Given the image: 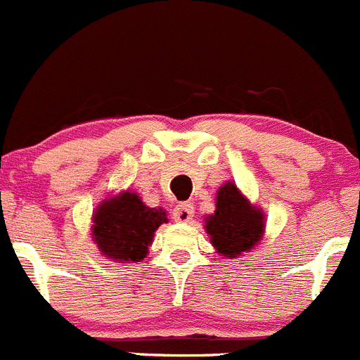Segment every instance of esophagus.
Listing matches in <instances>:
<instances>
[{
	"label": "esophagus",
	"instance_id": "esophagus-1",
	"mask_svg": "<svg viewBox=\"0 0 360 360\" xmlns=\"http://www.w3.org/2000/svg\"><path fill=\"white\" fill-rule=\"evenodd\" d=\"M194 215V205L191 201H184V203L176 205L173 210V219L176 222H189Z\"/></svg>",
	"mask_w": 360,
	"mask_h": 360
}]
</instances>
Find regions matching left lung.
<instances>
[{"label": "left lung", "instance_id": "left-lung-1", "mask_svg": "<svg viewBox=\"0 0 360 360\" xmlns=\"http://www.w3.org/2000/svg\"><path fill=\"white\" fill-rule=\"evenodd\" d=\"M263 215L251 207L235 184H224L217 193L215 214L207 219V231L219 252L237 258L249 251L263 233Z\"/></svg>", "mask_w": 360, "mask_h": 360}]
</instances>
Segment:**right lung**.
I'll return each instance as SVG.
<instances>
[{"mask_svg":"<svg viewBox=\"0 0 360 360\" xmlns=\"http://www.w3.org/2000/svg\"><path fill=\"white\" fill-rule=\"evenodd\" d=\"M94 222V240L102 255L116 262H141L155 229L166 222V212L148 208L136 193H123L104 201Z\"/></svg>","mask_w":360,"mask_h":360,"instance_id":"obj_1","label":"right lung"}]
</instances>
